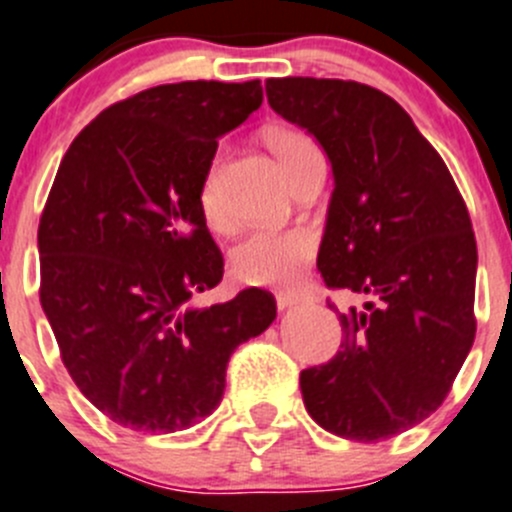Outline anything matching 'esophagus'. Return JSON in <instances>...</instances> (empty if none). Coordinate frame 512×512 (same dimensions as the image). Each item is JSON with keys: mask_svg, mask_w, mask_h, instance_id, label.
<instances>
[{"mask_svg": "<svg viewBox=\"0 0 512 512\" xmlns=\"http://www.w3.org/2000/svg\"><path fill=\"white\" fill-rule=\"evenodd\" d=\"M306 301H314V296L304 294V291H281V294H276L279 309H291V306L306 304Z\"/></svg>", "mask_w": 512, "mask_h": 512, "instance_id": "1", "label": "esophagus"}]
</instances>
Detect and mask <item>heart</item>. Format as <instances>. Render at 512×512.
<instances>
[{
    "mask_svg": "<svg viewBox=\"0 0 512 512\" xmlns=\"http://www.w3.org/2000/svg\"><path fill=\"white\" fill-rule=\"evenodd\" d=\"M276 158L289 173L296 160L311 148L314 140L296 130H276L269 135ZM223 158L216 155L206 168L198 186V208L213 231H226L228 211L223 201ZM316 251V236L309 228H286V231H253L233 248L231 269L238 281L248 286H286L294 284Z\"/></svg>",
    "mask_w": 512,
    "mask_h": 512,
    "instance_id": "1",
    "label": "heart"
}]
</instances>
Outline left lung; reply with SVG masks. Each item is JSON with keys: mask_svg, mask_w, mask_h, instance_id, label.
<instances>
[{"mask_svg": "<svg viewBox=\"0 0 512 512\" xmlns=\"http://www.w3.org/2000/svg\"><path fill=\"white\" fill-rule=\"evenodd\" d=\"M266 97L332 160L321 279L369 296L339 314L334 359L301 372L306 412L344 440H387L445 402L475 342L470 213L440 153L377 87L284 77Z\"/></svg>", "mask_w": 512, "mask_h": 512, "instance_id": "8db88e82", "label": "left lung"}]
</instances>
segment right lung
Here are the masks:
<instances>
[{
	"instance_id": "obj_1",
	"label": "right lung",
	"mask_w": 512,
	"mask_h": 512,
	"mask_svg": "<svg viewBox=\"0 0 512 512\" xmlns=\"http://www.w3.org/2000/svg\"><path fill=\"white\" fill-rule=\"evenodd\" d=\"M261 102V80L150 87L85 125L57 170L37 231L42 309L72 382L128 430L211 415L233 349L276 319L261 289L191 304L223 279L198 186Z\"/></svg>"
}]
</instances>
